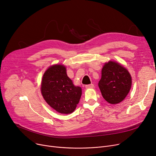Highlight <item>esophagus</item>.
<instances>
[{"label": "esophagus", "mask_w": 156, "mask_h": 156, "mask_svg": "<svg viewBox=\"0 0 156 156\" xmlns=\"http://www.w3.org/2000/svg\"><path fill=\"white\" fill-rule=\"evenodd\" d=\"M86 88L87 89H90V88H93L94 87V84H88V85H86Z\"/></svg>", "instance_id": "1"}]
</instances>
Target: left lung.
Instances as JSON below:
<instances>
[{
	"label": "left lung",
	"mask_w": 156,
	"mask_h": 156,
	"mask_svg": "<svg viewBox=\"0 0 156 156\" xmlns=\"http://www.w3.org/2000/svg\"><path fill=\"white\" fill-rule=\"evenodd\" d=\"M98 86L103 98L111 104H117L128 94L131 77L124 66L110 61L103 66Z\"/></svg>",
	"instance_id": "left-lung-1"
}]
</instances>
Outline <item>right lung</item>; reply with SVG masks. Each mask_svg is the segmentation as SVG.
Here are the masks:
<instances>
[{"label":"right lung","mask_w":156,"mask_h":156,"mask_svg":"<svg viewBox=\"0 0 156 156\" xmlns=\"http://www.w3.org/2000/svg\"><path fill=\"white\" fill-rule=\"evenodd\" d=\"M43 98L52 108L61 114H71L79 103L82 90L73 84L65 66L55 65L44 73L41 83Z\"/></svg>","instance_id":"add662e5"}]
</instances>
